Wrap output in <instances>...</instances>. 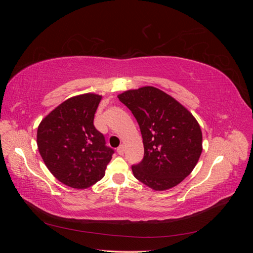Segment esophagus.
I'll list each match as a JSON object with an SVG mask.
<instances>
[{"label": "esophagus", "instance_id": "obj_1", "mask_svg": "<svg viewBox=\"0 0 253 253\" xmlns=\"http://www.w3.org/2000/svg\"><path fill=\"white\" fill-rule=\"evenodd\" d=\"M117 153L119 155H124V153H125V147L124 145H120L119 148H117Z\"/></svg>", "mask_w": 253, "mask_h": 253}]
</instances>
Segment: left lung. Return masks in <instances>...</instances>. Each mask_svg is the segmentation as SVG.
Masks as SVG:
<instances>
[{
	"mask_svg": "<svg viewBox=\"0 0 253 253\" xmlns=\"http://www.w3.org/2000/svg\"><path fill=\"white\" fill-rule=\"evenodd\" d=\"M119 100L138 122L143 158L135 177L156 191L175 187L192 172L203 150L201 126L186 108L153 86L126 90Z\"/></svg>",
	"mask_w": 253,
	"mask_h": 253,
	"instance_id": "8db88e82",
	"label": "left lung"
}]
</instances>
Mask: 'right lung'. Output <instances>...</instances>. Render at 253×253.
Wrapping results in <instances>:
<instances>
[{
    "mask_svg": "<svg viewBox=\"0 0 253 253\" xmlns=\"http://www.w3.org/2000/svg\"><path fill=\"white\" fill-rule=\"evenodd\" d=\"M101 96L84 94L67 99L38 127L37 143L43 162L55 177L75 189L100 180L114 150L94 126Z\"/></svg>",
    "mask_w": 253,
    "mask_h": 253,
    "instance_id": "obj_1",
    "label": "right lung"
}]
</instances>
